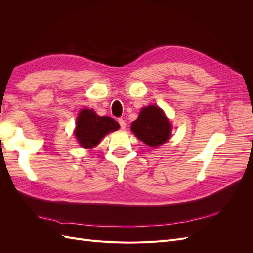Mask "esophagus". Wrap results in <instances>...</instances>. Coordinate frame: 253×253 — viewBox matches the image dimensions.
<instances>
[{
    "instance_id": "34e87169",
    "label": "esophagus",
    "mask_w": 253,
    "mask_h": 253,
    "mask_svg": "<svg viewBox=\"0 0 253 253\" xmlns=\"http://www.w3.org/2000/svg\"><path fill=\"white\" fill-rule=\"evenodd\" d=\"M118 122H119V125H120V127H121V129H126V121L124 120V119H118Z\"/></svg>"
}]
</instances>
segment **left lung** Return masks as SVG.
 <instances>
[{
	"instance_id": "obj_1",
	"label": "left lung",
	"mask_w": 253,
	"mask_h": 253,
	"mask_svg": "<svg viewBox=\"0 0 253 253\" xmlns=\"http://www.w3.org/2000/svg\"><path fill=\"white\" fill-rule=\"evenodd\" d=\"M131 129L140 141L157 148L170 139L172 126L164 111L151 104L141 109L138 118L132 122Z\"/></svg>"
}]
</instances>
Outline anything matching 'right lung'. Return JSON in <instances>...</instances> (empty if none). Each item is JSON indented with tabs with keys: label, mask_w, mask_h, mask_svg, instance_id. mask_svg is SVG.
<instances>
[{
	"label": "right lung",
	"mask_w": 253,
	"mask_h": 253,
	"mask_svg": "<svg viewBox=\"0 0 253 253\" xmlns=\"http://www.w3.org/2000/svg\"><path fill=\"white\" fill-rule=\"evenodd\" d=\"M120 127L118 122L108 116H99L94 110L83 109L76 121L75 136L84 149H91L100 143L103 137Z\"/></svg>",
	"instance_id": "right-lung-1"
}]
</instances>
